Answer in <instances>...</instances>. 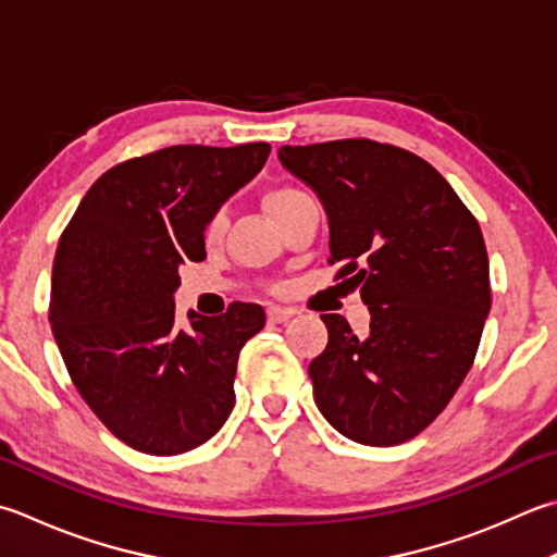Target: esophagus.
Instances as JSON below:
<instances>
[{"label": "esophagus", "mask_w": 557, "mask_h": 557, "mask_svg": "<svg viewBox=\"0 0 557 557\" xmlns=\"http://www.w3.org/2000/svg\"><path fill=\"white\" fill-rule=\"evenodd\" d=\"M292 315H297V311L289 309V307H270L268 309V321L270 323H285L289 321Z\"/></svg>", "instance_id": "34e87169"}]
</instances>
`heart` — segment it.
<instances>
[{"instance_id":"heart-1","label":"heart","mask_w":557,"mask_h":557,"mask_svg":"<svg viewBox=\"0 0 557 557\" xmlns=\"http://www.w3.org/2000/svg\"><path fill=\"white\" fill-rule=\"evenodd\" d=\"M297 195H299V190H294V188H272L265 195L268 212L275 214L282 205H287L289 200L297 198ZM224 226H226V212L224 210H216V212L207 216V222H205V238H207V242H216V238L222 236Z\"/></svg>"}]
</instances>
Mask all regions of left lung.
Segmentation results:
<instances>
[{"mask_svg":"<svg viewBox=\"0 0 557 557\" xmlns=\"http://www.w3.org/2000/svg\"><path fill=\"white\" fill-rule=\"evenodd\" d=\"M280 163L319 195L331 263L359 287L369 333L323 313L329 345L309 376L321 416L347 440L396 446L440 416L471 369L490 313L475 216L437 169L372 139L282 147Z\"/></svg>","mask_w":557,"mask_h":557,"instance_id":"left-lung-1","label":"left lung"}]
</instances>
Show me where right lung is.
Here are the masks:
<instances>
[{"label": "right lung", "instance_id": "1", "mask_svg": "<svg viewBox=\"0 0 557 557\" xmlns=\"http://www.w3.org/2000/svg\"><path fill=\"white\" fill-rule=\"evenodd\" d=\"M268 141L178 145L117 163L64 228L50 325L76 391L117 440L176 456L234 410L238 352L265 325L258 304L176 323L181 265L205 260V222L265 166Z\"/></svg>", "mask_w": 557, "mask_h": 557}]
</instances>
